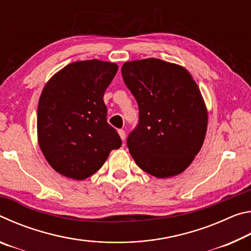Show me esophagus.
Instances as JSON below:
<instances>
[{
    "mask_svg": "<svg viewBox=\"0 0 251 251\" xmlns=\"http://www.w3.org/2000/svg\"><path fill=\"white\" fill-rule=\"evenodd\" d=\"M118 134H120L121 138H122V141H125V138H126L125 130H123V129H118Z\"/></svg>",
    "mask_w": 251,
    "mask_h": 251,
    "instance_id": "34e87169",
    "label": "esophagus"
}]
</instances>
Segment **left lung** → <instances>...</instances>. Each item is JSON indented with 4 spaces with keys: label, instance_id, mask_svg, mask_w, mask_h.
<instances>
[{
    "label": "left lung",
    "instance_id": "8db88e82",
    "mask_svg": "<svg viewBox=\"0 0 251 251\" xmlns=\"http://www.w3.org/2000/svg\"><path fill=\"white\" fill-rule=\"evenodd\" d=\"M122 75L137 100L139 122L127 138L131 157L157 178L179 175L205 141L208 112L193 76L159 58L126 62Z\"/></svg>",
    "mask_w": 251,
    "mask_h": 251
}]
</instances>
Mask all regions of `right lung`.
<instances>
[{
  "instance_id": "add662e5",
  "label": "right lung",
  "mask_w": 251,
  "mask_h": 251,
  "mask_svg": "<svg viewBox=\"0 0 251 251\" xmlns=\"http://www.w3.org/2000/svg\"><path fill=\"white\" fill-rule=\"evenodd\" d=\"M115 63L74 62L55 73L42 91L37 107V141L55 172L84 180L122 146L107 123L104 93L117 73Z\"/></svg>"
}]
</instances>
